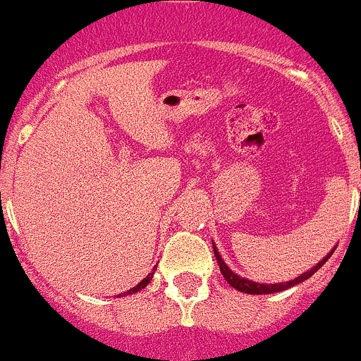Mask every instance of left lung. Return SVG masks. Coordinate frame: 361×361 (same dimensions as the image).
<instances>
[{"label":"left lung","instance_id":"1","mask_svg":"<svg viewBox=\"0 0 361 361\" xmlns=\"http://www.w3.org/2000/svg\"><path fill=\"white\" fill-rule=\"evenodd\" d=\"M213 251H214V257H216V260H218V265H220V271H221V274H224L225 281H227L228 285H231V286H234L235 290H239V292H243V293H250V295L276 293V292H283V290L292 288V286L298 285V283H302V281H305V279H307V278H311V276L314 274V272L318 271L319 267H323V264H325V262L329 260V258L332 257V253H334V251H330L329 257L323 258V260L319 262L318 265H314V267H312L311 271L304 272V274H300V276H298V278L292 279V281H286V283H276V285H262V283L250 281V279H245V278H241V276L234 274V272H232L231 269H228L227 265H225V262L221 260L220 253H218V250L214 248V246H213Z\"/></svg>","mask_w":361,"mask_h":361}]
</instances>
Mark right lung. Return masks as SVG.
Listing matches in <instances>:
<instances>
[{"instance_id":"right-lung-1","label":"right lung","mask_w":361,"mask_h":361,"mask_svg":"<svg viewBox=\"0 0 361 361\" xmlns=\"http://www.w3.org/2000/svg\"><path fill=\"white\" fill-rule=\"evenodd\" d=\"M154 271H155V269H154ZM152 278H154V272H150V274H148V276H147V278H145V279H143V281H141V283H140V285H136V286H134V288L127 290V292H123V293H120V295H122V297H126V295H133V293H137V292H140V290H141V288H145V286H147V285H148V283H150V281H152ZM120 295H118V297H120Z\"/></svg>"}]
</instances>
